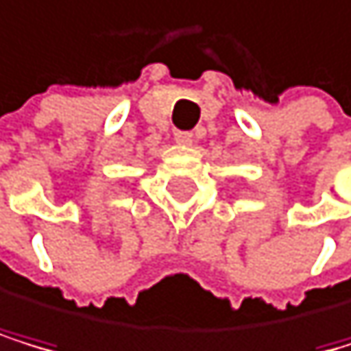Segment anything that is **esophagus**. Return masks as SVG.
<instances>
[{
	"label": "esophagus",
	"mask_w": 351,
	"mask_h": 351,
	"mask_svg": "<svg viewBox=\"0 0 351 351\" xmlns=\"http://www.w3.org/2000/svg\"><path fill=\"white\" fill-rule=\"evenodd\" d=\"M176 143H180V145H191L193 134L191 132H176Z\"/></svg>",
	"instance_id": "1"
}]
</instances>
